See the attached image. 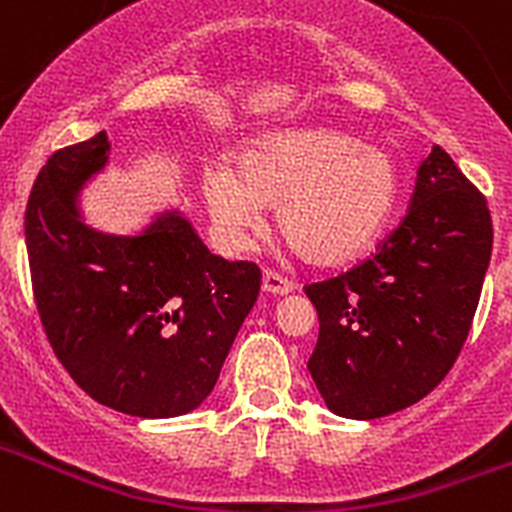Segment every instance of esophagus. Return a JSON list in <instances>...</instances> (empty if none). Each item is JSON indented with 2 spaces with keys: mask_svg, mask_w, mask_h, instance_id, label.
Listing matches in <instances>:
<instances>
[{
  "mask_svg": "<svg viewBox=\"0 0 512 512\" xmlns=\"http://www.w3.org/2000/svg\"><path fill=\"white\" fill-rule=\"evenodd\" d=\"M261 289H264L266 295L284 297L292 292V284H289L287 279L279 277V274H274V271H264V277H261Z\"/></svg>",
  "mask_w": 512,
  "mask_h": 512,
  "instance_id": "esophagus-1",
  "label": "esophagus"
}]
</instances>
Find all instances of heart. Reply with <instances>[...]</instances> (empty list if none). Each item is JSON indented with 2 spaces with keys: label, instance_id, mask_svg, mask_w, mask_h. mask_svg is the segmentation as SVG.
<instances>
[{
  "label": "heart",
  "instance_id": "heart-1",
  "mask_svg": "<svg viewBox=\"0 0 512 512\" xmlns=\"http://www.w3.org/2000/svg\"><path fill=\"white\" fill-rule=\"evenodd\" d=\"M217 233L246 248L277 205V228L315 266H343L374 246L400 200V166L377 143L330 128L253 140L230 164L202 171Z\"/></svg>",
  "mask_w": 512,
  "mask_h": 512
}]
</instances>
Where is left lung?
Here are the masks:
<instances>
[{"instance_id":"obj_1","label":"left lung","mask_w":512,"mask_h":512,"mask_svg":"<svg viewBox=\"0 0 512 512\" xmlns=\"http://www.w3.org/2000/svg\"><path fill=\"white\" fill-rule=\"evenodd\" d=\"M490 256L487 200L433 146L408 215L372 259L305 289L320 320L307 369L328 410L384 418L438 387L469 336Z\"/></svg>"}]
</instances>
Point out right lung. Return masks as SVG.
I'll return each mask as SVG.
<instances>
[{
  "instance_id": "1",
  "label": "right lung",
  "mask_w": 512,
  "mask_h": 512,
  "mask_svg": "<svg viewBox=\"0 0 512 512\" xmlns=\"http://www.w3.org/2000/svg\"><path fill=\"white\" fill-rule=\"evenodd\" d=\"M110 164L107 133L61 148L33 184L25 243L45 336L81 390L117 413L176 418L215 387L261 271L207 251L179 210L102 233L79 192Z\"/></svg>"
}]
</instances>
